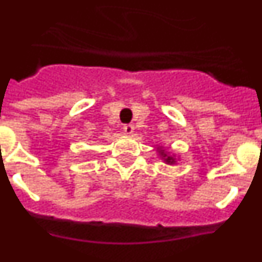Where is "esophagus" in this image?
<instances>
[{"instance_id": "esophagus-1", "label": "esophagus", "mask_w": 262, "mask_h": 262, "mask_svg": "<svg viewBox=\"0 0 262 262\" xmlns=\"http://www.w3.org/2000/svg\"><path fill=\"white\" fill-rule=\"evenodd\" d=\"M134 129H135V127H134L133 124H124L123 126V131L127 134V135H131V134H134Z\"/></svg>"}]
</instances>
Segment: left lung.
Here are the masks:
<instances>
[{
    "label": "left lung",
    "mask_w": 262,
    "mask_h": 262,
    "mask_svg": "<svg viewBox=\"0 0 262 262\" xmlns=\"http://www.w3.org/2000/svg\"><path fill=\"white\" fill-rule=\"evenodd\" d=\"M157 152H159L160 157L165 161V164L174 165V164L177 163V157H176V155H170L168 151H165L163 147H157Z\"/></svg>",
    "instance_id": "obj_1"
}]
</instances>
